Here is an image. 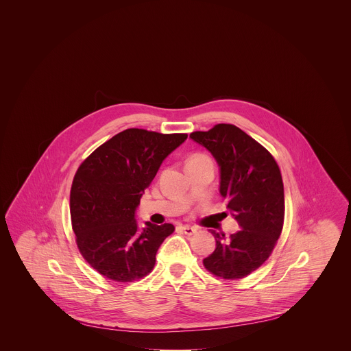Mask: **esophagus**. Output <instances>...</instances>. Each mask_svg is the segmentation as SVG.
<instances>
[{
    "instance_id": "obj_1",
    "label": "esophagus",
    "mask_w": 351,
    "mask_h": 351,
    "mask_svg": "<svg viewBox=\"0 0 351 351\" xmlns=\"http://www.w3.org/2000/svg\"><path fill=\"white\" fill-rule=\"evenodd\" d=\"M182 230H183L184 234H186V235H193V234L197 232V229H196V228H192V226H183Z\"/></svg>"
}]
</instances>
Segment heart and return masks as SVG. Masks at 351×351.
Listing matches in <instances>:
<instances>
[{"label":"heart","mask_w":351,"mask_h":351,"mask_svg":"<svg viewBox=\"0 0 351 351\" xmlns=\"http://www.w3.org/2000/svg\"><path fill=\"white\" fill-rule=\"evenodd\" d=\"M204 158H208L206 155H202V154H196V155H193L192 158H189V159H204Z\"/></svg>","instance_id":"obj_1"}]
</instances>
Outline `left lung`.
Listing matches in <instances>:
<instances>
[{
  "instance_id": "8db88e82",
  "label": "left lung",
  "mask_w": 351,
  "mask_h": 351,
  "mask_svg": "<svg viewBox=\"0 0 351 351\" xmlns=\"http://www.w3.org/2000/svg\"><path fill=\"white\" fill-rule=\"evenodd\" d=\"M189 136L217 160L219 193L241 226L229 238L210 230L216 250L202 261L204 267L221 279H242L267 261L283 230L280 169L268 150L230 123Z\"/></svg>"
}]
</instances>
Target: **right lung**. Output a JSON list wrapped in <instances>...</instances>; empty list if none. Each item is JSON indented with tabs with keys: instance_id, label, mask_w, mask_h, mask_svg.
<instances>
[{
	"instance_id": "right-lung-1",
	"label": "right lung",
	"mask_w": 351,
	"mask_h": 351,
	"mask_svg": "<svg viewBox=\"0 0 351 351\" xmlns=\"http://www.w3.org/2000/svg\"><path fill=\"white\" fill-rule=\"evenodd\" d=\"M186 136L128 129L77 168L69 195L72 229L84 259L102 276L129 283L152 271L156 251L175 226L145 222L141 229L135 210L162 162Z\"/></svg>"
}]
</instances>
